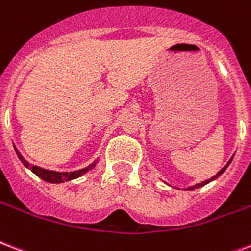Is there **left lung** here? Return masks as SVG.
<instances>
[{"instance_id": "1", "label": "left lung", "mask_w": 251, "mask_h": 251, "mask_svg": "<svg viewBox=\"0 0 251 251\" xmlns=\"http://www.w3.org/2000/svg\"><path fill=\"white\" fill-rule=\"evenodd\" d=\"M233 156H234V155H233ZM233 156H232V158H230V159H229V162H227V163L225 164V166H224V167L221 168V170H220L219 172H217V174H216L215 176H212V177H210V179H206L205 181H201V183H198V184H195V185H191V187H188V188H185V189H188V191H192V189H198V188H200V187H204V185H205V184H208V183H210V181L216 180V179H217V177H219L220 175H223V172L225 171V170H226V168H227V166H229V164L232 163V160H233Z\"/></svg>"}]
</instances>
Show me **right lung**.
<instances>
[{
  "label": "right lung",
  "instance_id": "1",
  "mask_svg": "<svg viewBox=\"0 0 251 251\" xmlns=\"http://www.w3.org/2000/svg\"><path fill=\"white\" fill-rule=\"evenodd\" d=\"M14 146V150L17 152V156L19 158V160L24 163V166L26 168H28L30 171L34 172L36 176H39L42 180L47 181V183H52V184H59V183H64V181H70V180H74V179H77V177L83 176L85 175L89 170L96 166V162L91 163L89 166L87 167L81 168V170H76V171H71V172H59V171H51V170H46V168H42V167H38V166H34V164H30L27 160L25 159L24 156L21 155V152L17 150V147L15 145Z\"/></svg>",
  "mask_w": 251,
  "mask_h": 251
}]
</instances>
